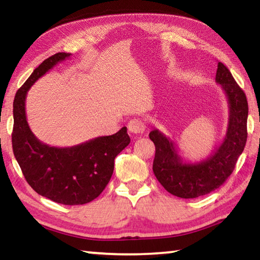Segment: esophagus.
Here are the masks:
<instances>
[{"label": "esophagus", "instance_id": "obj_1", "mask_svg": "<svg viewBox=\"0 0 260 260\" xmlns=\"http://www.w3.org/2000/svg\"><path fill=\"white\" fill-rule=\"evenodd\" d=\"M127 128H128L129 133L138 135V134L143 133L144 129H146V126H144V124L141 120L133 119V120H131L128 122V125H127Z\"/></svg>", "mask_w": 260, "mask_h": 260}]
</instances>
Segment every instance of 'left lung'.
<instances>
[{
  "label": "left lung",
  "instance_id": "1",
  "mask_svg": "<svg viewBox=\"0 0 260 260\" xmlns=\"http://www.w3.org/2000/svg\"><path fill=\"white\" fill-rule=\"evenodd\" d=\"M215 81L227 96L230 116L225 139L210 157L197 162H186L178 155L175 144L170 138L158 129L149 133L156 147L153 173L167 191L181 199H196L225 183L244 150L249 111L246 96L230 70L220 61Z\"/></svg>",
  "mask_w": 260,
  "mask_h": 260
}]
</instances>
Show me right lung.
Masks as SVG:
<instances>
[{"instance_id": "1", "label": "right lung", "mask_w": 260, "mask_h": 260, "mask_svg": "<svg viewBox=\"0 0 260 260\" xmlns=\"http://www.w3.org/2000/svg\"><path fill=\"white\" fill-rule=\"evenodd\" d=\"M71 54L57 52L34 70L15 96L12 149L26 181L39 195L64 205L89 203L107 187L112 177L114 158L128 146L127 128L99 136L78 146L58 148L41 142L26 119L25 100L39 78Z\"/></svg>"}]
</instances>
